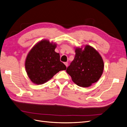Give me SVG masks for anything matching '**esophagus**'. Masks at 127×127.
Returning <instances> with one entry per match:
<instances>
[{
  "label": "esophagus",
  "mask_w": 127,
  "mask_h": 127,
  "mask_svg": "<svg viewBox=\"0 0 127 127\" xmlns=\"http://www.w3.org/2000/svg\"><path fill=\"white\" fill-rule=\"evenodd\" d=\"M64 64L65 65V66H66V67H67V66H68V63L67 62H65Z\"/></svg>",
  "instance_id": "34e87169"
}]
</instances>
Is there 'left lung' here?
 <instances>
[{"instance_id":"8db88e82","label":"left lung","mask_w":127,"mask_h":127,"mask_svg":"<svg viewBox=\"0 0 127 127\" xmlns=\"http://www.w3.org/2000/svg\"><path fill=\"white\" fill-rule=\"evenodd\" d=\"M75 56L66 72L72 81L82 87L91 86L101 77L104 63L99 52L91 45L75 48Z\"/></svg>"}]
</instances>
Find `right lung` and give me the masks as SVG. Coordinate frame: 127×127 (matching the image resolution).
<instances>
[{
  "label": "right lung",
  "instance_id": "right-lung-1",
  "mask_svg": "<svg viewBox=\"0 0 127 127\" xmlns=\"http://www.w3.org/2000/svg\"><path fill=\"white\" fill-rule=\"evenodd\" d=\"M55 43L43 39L36 43L28 53L25 61V68L30 81L41 85L52 78L66 67L60 61V55L55 49Z\"/></svg>",
  "mask_w": 127,
  "mask_h": 127
}]
</instances>
